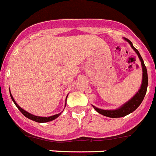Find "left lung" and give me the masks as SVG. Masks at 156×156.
<instances>
[{
    "instance_id": "1",
    "label": "left lung",
    "mask_w": 156,
    "mask_h": 156,
    "mask_svg": "<svg viewBox=\"0 0 156 156\" xmlns=\"http://www.w3.org/2000/svg\"><path fill=\"white\" fill-rule=\"evenodd\" d=\"M124 40L127 41L129 44L130 45L131 48L134 50V51L137 54L138 57H139V60L141 61V68H142V81H141V85L140 87L139 91L136 93V94L130 100H128L125 104L122 105L119 108H116L114 110H103L98 108L94 105V108L95 111L98 112L100 114L103 115V116L110 117V118H120V117H123L127 116V115L130 114V113H133L136 108L139 107L141 103L142 102L143 99L145 97V94L147 93V89L148 85V76H147V68L145 66L144 60H143L142 57H141V55L139 54V51L136 49V48L133 45L132 42L129 40L127 38L124 37Z\"/></svg>"
}]
</instances>
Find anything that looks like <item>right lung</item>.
<instances>
[{"mask_svg":"<svg viewBox=\"0 0 156 156\" xmlns=\"http://www.w3.org/2000/svg\"><path fill=\"white\" fill-rule=\"evenodd\" d=\"M9 91H10V90H9ZM9 93H10V97H11L12 101H13V102L15 103V105H16L17 108H18L19 111L21 112V113L24 115V116L26 117V118L29 119H31V120H32V121H34V122H39V123H44V122H51V121L55 120V119H57V117H58L59 115H60L61 113H62V112H61V113H58V114H55V115H54V116H48V117L38 116H35V115H33V114H31V113H29V112L26 111L25 110H23V108H20V107L17 104L16 101H15V99H14L13 97H12L11 92H9ZM68 95H69V94H68ZM68 95H67V97H66V103H65V108H66V100H67Z\"/></svg>","mask_w":156,"mask_h":156,"instance_id":"right-lung-1","label":"right lung"}]
</instances>
